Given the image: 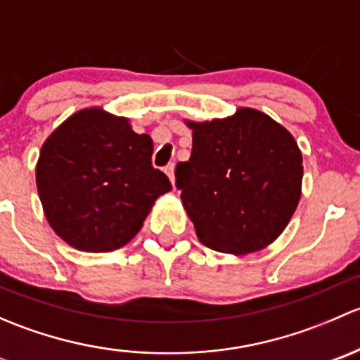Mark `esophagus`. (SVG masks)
<instances>
[{"label":"esophagus","mask_w":360,"mask_h":360,"mask_svg":"<svg viewBox=\"0 0 360 360\" xmlns=\"http://www.w3.org/2000/svg\"><path fill=\"white\" fill-rule=\"evenodd\" d=\"M174 169H176V165H174V163H169V165L165 167V174L167 176H169V179H170V183H176V176H174Z\"/></svg>","instance_id":"esophagus-1"}]
</instances>
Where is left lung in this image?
Masks as SVG:
<instances>
[{"instance_id":"1","label":"left lung","mask_w":360,"mask_h":360,"mask_svg":"<svg viewBox=\"0 0 360 360\" xmlns=\"http://www.w3.org/2000/svg\"><path fill=\"white\" fill-rule=\"evenodd\" d=\"M188 127L193 148L177 163L176 186L200 242L231 254L266 248L301 197L303 158L294 137L250 108Z\"/></svg>"}]
</instances>
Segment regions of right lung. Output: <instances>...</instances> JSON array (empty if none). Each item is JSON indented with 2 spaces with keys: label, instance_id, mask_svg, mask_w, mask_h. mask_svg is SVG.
I'll return each mask as SVG.
<instances>
[{
  "label": "right lung",
  "instance_id": "right-lung-1",
  "mask_svg": "<svg viewBox=\"0 0 360 360\" xmlns=\"http://www.w3.org/2000/svg\"><path fill=\"white\" fill-rule=\"evenodd\" d=\"M153 143L127 118L78 111L39 151L36 184L50 226L86 252L115 250L136 237L169 177L151 165Z\"/></svg>",
  "mask_w": 360,
  "mask_h": 360
}]
</instances>
